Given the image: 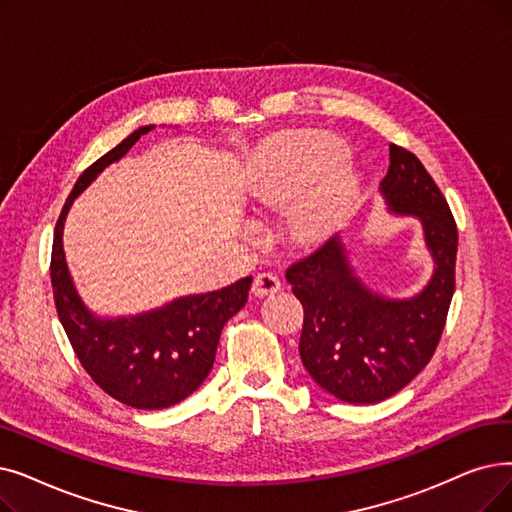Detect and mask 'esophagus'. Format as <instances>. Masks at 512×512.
<instances>
[{"instance_id": "1", "label": "esophagus", "mask_w": 512, "mask_h": 512, "mask_svg": "<svg viewBox=\"0 0 512 512\" xmlns=\"http://www.w3.org/2000/svg\"><path fill=\"white\" fill-rule=\"evenodd\" d=\"M280 291V280L272 272H261L253 280V295L255 297H268Z\"/></svg>"}]
</instances>
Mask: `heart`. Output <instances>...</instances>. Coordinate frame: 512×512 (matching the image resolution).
Returning a JSON list of instances; mask_svg holds the SVG:
<instances>
[{
    "label": "heart",
    "instance_id": "b5f03b06",
    "mask_svg": "<svg viewBox=\"0 0 512 512\" xmlns=\"http://www.w3.org/2000/svg\"><path fill=\"white\" fill-rule=\"evenodd\" d=\"M343 159V142L335 138H303L288 150L282 175L265 182L257 192V201L263 205H282L295 201L311 186H316L295 211L293 230L301 240L322 238L337 224L360 184L358 175L349 165L327 170Z\"/></svg>",
    "mask_w": 512,
    "mask_h": 512
}]
</instances>
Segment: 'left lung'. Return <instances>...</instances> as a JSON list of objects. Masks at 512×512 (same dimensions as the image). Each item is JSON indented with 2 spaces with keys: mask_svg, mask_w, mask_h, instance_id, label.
<instances>
[{
  "mask_svg": "<svg viewBox=\"0 0 512 512\" xmlns=\"http://www.w3.org/2000/svg\"><path fill=\"white\" fill-rule=\"evenodd\" d=\"M381 194L389 213L420 221L433 259L422 291L406 299L372 291L355 274L341 234L286 270L305 311L301 362L324 391L347 404L383 402L429 364L454 295L456 221L433 177L402 146H389Z\"/></svg>",
  "mask_w": 512,
  "mask_h": 512,
  "instance_id": "1",
  "label": "left lung"
}]
</instances>
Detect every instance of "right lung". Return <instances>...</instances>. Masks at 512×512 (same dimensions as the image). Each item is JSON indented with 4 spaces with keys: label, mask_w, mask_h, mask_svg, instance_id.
Listing matches in <instances>:
<instances>
[{
    "label": "right lung",
    "mask_w": 512,
    "mask_h": 512,
    "mask_svg": "<svg viewBox=\"0 0 512 512\" xmlns=\"http://www.w3.org/2000/svg\"><path fill=\"white\" fill-rule=\"evenodd\" d=\"M150 129L154 125L129 133L81 173L58 217L50 265L58 318L81 366L102 391L138 410L169 408L203 385L215 362L221 328L247 303L253 282L251 276L240 278L217 291L177 297L136 316L104 318L83 303L62 247L66 215L75 198Z\"/></svg>",
    "instance_id": "obj_1"
}]
</instances>
